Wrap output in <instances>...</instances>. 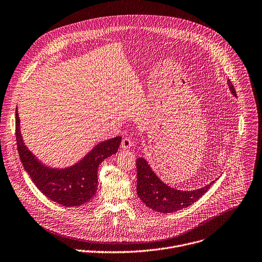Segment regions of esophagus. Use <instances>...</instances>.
Segmentation results:
<instances>
[{
  "instance_id": "esophagus-1",
  "label": "esophagus",
  "mask_w": 262,
  "mask_h": 262,
  "mask_svg": "<svg viewBox=\"0 0 262 262\" xmlns=\"http://www.w3.org/2000/svg\"><path fill=\"white\" fill-rule=\"evenodd\" d=\"M132 144H133V142H132V140H131L129 137H125V138L122 139L121 146H122L123 149H128V148H130V147L132 146Z\"/></svg>"
}]
</instances>
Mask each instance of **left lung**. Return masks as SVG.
Wrapping results in <instances>:
<instances>
[{
    "mask_svg": "<svg viewBox=\"0 0 262 262\" xmlns=\"http://www.w3.org/2000/svg\"><path fill=\"white\" fill-rule=\"evenodd\" d=\"M231 93L236 97L233 85L228 80ZM137 169V194L139 199L150 209L160 213H172L186 208L196 202L207 192L215 182L191 191H181L174 189L163 183L149 167L148 163L139 158L136 162Z\"/></svg>",
    "mask_w": 262,
    "mask_h": 262,
    "instance_id": "obj_1",
    "label": "left lung"
}]
</instances>
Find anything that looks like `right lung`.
<instances>
[{"label": "right lung", "instance_id": "add662e5", "mask_svg": "<svg viewBox=\"0 0 262 262\" xmlns=\"http://www.w3.org/2000/svg\"><path fill=\"white\" fill-rule=\"evenodd\" d=\"M15 135L20 161L33 182L48 199L66 207L81 206L92 199L97 190L98 166L104 159L115 155L121 143V136L102 141L78 164L57 170L42 165L25 145L19 131L17 108Z\"/></svg>", "mask_w": 262, "mask_h": 262}]
</instances>
